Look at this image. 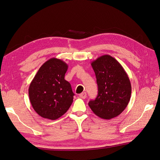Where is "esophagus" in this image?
I'll return each instance as SVG.
<instances>
[{
    "label": "esophagus",
    "instance_id": "1",
    "mask_svg": "<svg viewBox=\"0 0 160 160\" xmlns=\"http://www.w3.org/2000/svg\"><path fill=\"white\" fill-rule=\"evenodd\" d=\"M79 97H81L82 99H85L87 97V93L86 92H82L79 94Z\"/></svg>",
    "mask_w": 160,
    "mask_h": 160
}]
</instances>
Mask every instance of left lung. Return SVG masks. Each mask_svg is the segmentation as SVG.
<instances>
[{
	"label": "left lung",
	"mask_w": 160,
	"mask_h": 160,
	"mask_svg": "<svg viewBox=\"0 0 160 160\" xmlns=\"http://www.w3.org/2000/svg\"><path fill=\"white\" fill-rule=\"evenodd\" d=\"M97 78L98 96L88 102L93 113L100 118L110 119L123 112L128 105L131 85L119 62L110 55L101 56L91 62Z\"/></svg>",
	"instance_id": "obj_1"
}]
</instances>
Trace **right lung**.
<instances>
[{
    "mask_svg": "<svg viewBox=\"0 0 160 160\" xmlns=\"http://www.w3.org/2000/svg\"><path fill=\"white\" fill-rule=\"evenodd\" d=\"M68 65L52 58L38 70L29 87V97L34 110L43 118L58 119L71 106L74 94L64 77Z\"/></svg>",
    "mask_w": 160,
    "mask_h": 160,
    "instance_id": "obj_1",
    "label": "right lung"
}]
</instances>
